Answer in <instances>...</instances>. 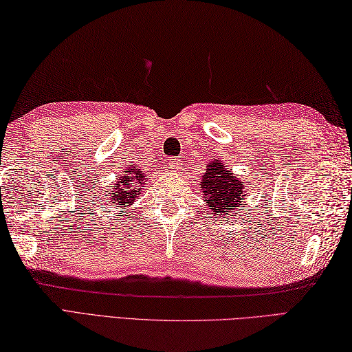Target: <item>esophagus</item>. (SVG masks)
<instances>
[{
	"label": "esophagus",
	"mask_w": 352,
	"mask_h": 352,
	"mask_svg": "<svg viewBox=\"0 0 352 352\" xmlns=\"http://www.w3.org/2000/svg\"><path fill=\"white\" fill-rule=\"evenodd\" d=\"M169 168L173 170H178L182 169V160H179V157H173L169 162Z\"/></svg>",
	"instance_id": "34e87169"
}]
</instances>
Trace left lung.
<instances>
[{
  "label": "left lung",
  "mask_w": 352,
  "mask_h": 352,
  "mask_svg": "<svg viewBox=\"0 0 352 352\" xmlns=\"http://www.w3.org/2000/svg\"><path fill=\"white\" fill-rule=\"evenodd\" d=\"M201 192L208 204L210 215L226 219L235 206L244 204L248 188L236 174L224 166L223 160L212 159L201 178Z\"/></svg>",
  "instance_id": "obj_1"
}]
</instances>
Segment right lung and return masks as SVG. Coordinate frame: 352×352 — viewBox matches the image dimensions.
<instances>
[{
    "label": "right lung",
    "instance_id": "right-lung-1",
    "mask_svg": "<svg viewBox=\"0 0 352 352\" xmlns=\"http://www.w3.org/2000/svg\"><path fill=\"white\" fill-rule=\"evenodd\" d=\"M146 174L137 164H128L123 169V173L117 177V183L113 186L114 190H111V197L107 199L108 205L114 206V208H120V214L131 208L132 204L137 201V197L146 187Z\"/></svg>",
    "mask_w": 352,
    "mask_h": 352
}]
</instances>
